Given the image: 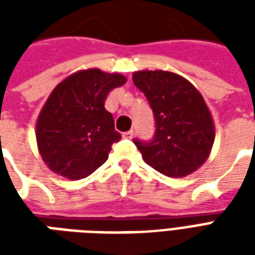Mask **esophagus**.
<instances>
[{
  "mask_svg": "<svg viewBox=\"0 0 255 255\" xmlns=\"http://www.w3.org/2000/svg\"><path fill=\"white\" fill-rule=\"evenodd\" d=\"M123 138H124V139H132L133 138V131H132V129H129V131H126V132L123 133Z\"/></svg>",
  "mask_w": 255,
  "mask_h": 255,
  "instance_id": "esophagus-1",
  "label": "esophagus"
}]
</instances>
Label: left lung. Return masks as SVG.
<instances>
[{
	"instance_id": "8db88e82",
	"label": "left lung",
	"mask_w": 255,
	"mask_h": 255,
	"mask_svg": "<svg viewBox=\"0 0 255 255\" xmlns=\"http://www.w3.org/2000/svg\"><path fill=\"white\" fill-rule=\"evenodd\" d=\"M133 84L149 101L155 119L151 142L133 140L143 161L162 175L184 177L208 160L214 124L195 86L168 71H136Z\"/></svg>"
}]
</instances>
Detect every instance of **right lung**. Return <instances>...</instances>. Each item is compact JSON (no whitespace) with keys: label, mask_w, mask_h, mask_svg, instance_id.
I'll list each match as a JSON object with an SVG mask.
<instances>
[{"label":"right lung","mask_w":255,"mask_h":255,"mask_svg":"<svg viewBox=\"0 0 255 255\" xmlns=\"http://www.w3.org/2000/svg\"><path fill=\"white\" fill-rule=\"evenodd\" d=\"M127 78L97 68L69 75L56 86L36 120V143L49 169L69 180L91 175L122 138L105 100Z\"/></svg>","instance_id":"add662e5"}]
</instances>
